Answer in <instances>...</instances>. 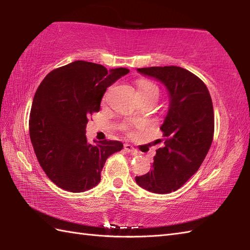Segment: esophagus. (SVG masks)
Instances as JSON below:
<instances>
[{
	"label": "esophagus",
	"instance_id": "1",
	"mask_svg": "<svg viewBox=\"0 0 250 250\" xmlns=\"http://www.w3.org/2000/svg\"><path fill=\"white\" fill-rule=\"evenodd\" d=\"M125 150L126 152L134 153V155H135V153L137 152V151H136V149H135V148H134L133 146H131L130 144H125Z\"/></svg>",
	"mask_w": 250,
	"mask_h": 250
}]
</instances>
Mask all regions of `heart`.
<instances>
[{
    "mask_svg": "<svg viewBox=\"0 0 250 250\" xmlns=\"http://www.w3.org/2000/svg\"><path fill=\"white\" fill-rule=\"evenodd\" d=\"M140 92H141V94L156 95V97L158 98L159 97V92H160V91H159V88H158V86H156L155 83H143L141 84ZM108 93L109 92L107 91V92H106V94L104 95V101L107 100Z\"/></svg>",
    "mask_w": 250,
    "mask_h": 250,
    "instance_id": "1",
    "label": "heart"
}]
</instances>
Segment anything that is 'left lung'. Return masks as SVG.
Masks as SVG:
<instances>
[{
  "label": "left lung",
  "instance_id": "8db88e82",
  "mask_svg": "<svg viewBox=\"0 0 250 250\" xmlns=\"http://www.w3.org/2000/svg\"><path fill=\"white\" fill-rule=\"evenodd\" d=\"M160 81L169 93V107L160 130L164 146L157 149L152 168L135 182L150 192L179 189L200 168L214 137V108L208 89L193 73L179 66L137 68Z\"/></svg>",
  "mask_w": 250,
  "mask_h": 250
}]
</instances>
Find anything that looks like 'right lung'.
<instances>
[{"mask_svg": "<svg viewBox=\"0 0 250 250\" xmlns=\"http://www.w3.org/2000/svg\"><path fill=\"white\" fill-rule=\"evenodd\" d=\"M128 73L125 67L107 71L78 60L51 71L37 88L30 139L42 168L58 187L70 192L95 187L106 159L122 149L119 141L89 144L86 126L89 117L100 110L106 89Z\"/></svg>", "mask_w": 250, "mask_h": 250, "instance_id": "obj_1", "label": "right lung"}]
</instances>
